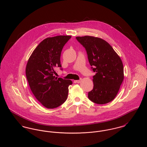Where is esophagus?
I'll return each mask as SVG.
<instances>
[{"instance_id": "1", "label": "esophagus", "mask_w": 147, "mask_h": 147, "mask_svg": "<svg viewBox=\"0 0 147 147\" xmlns=\"http://www.w3.org/2000/svg\"><path fill=\"white\" fill-rule=\"evenodd\" d=\"M81 79H80V80H75V82H76V83H80V82H81Z\"/></svg>"}]
</instances>
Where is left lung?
<instances>
[{
	"label": "left lung",
	"mask_w": 147,
	"mask_h": 147,
	"mask_svg": "<svg viewBox=\"0 0 147 147\" xmlns=\"http://www.w3.org/2000/svg\"><path fill=\"white\" fill-rule=\"evenodd\" d=\"M85 49L93 76V88L88 98L94 103L105 104L116 97L124 79L123 65L120 57L105 40L92 36L76 37Z\"/></svg>",
	"instance_id": "left-lung-1"
}]
</instances>
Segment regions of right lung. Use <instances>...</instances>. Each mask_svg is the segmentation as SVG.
<instances>
[{
  "label": "right lung",
  "mask_w": 147,
  "mask_h": 147,
  "mask_svg": "<svg viewBox=\"0 0 147 147\" xmlns=\"http://www.w3.org/2000/svg\"><path fill=\"white\" fill-rule=\"evenodd\" d=\"M69 36H58L43 40L34 49L26 67V76L35 97L45 107L56 108L66 101L70 80L57 78L54 69L62 70L61 55Z\"/></svg>",
  "instance_id": "right-lung-1"
}]
</instances>
